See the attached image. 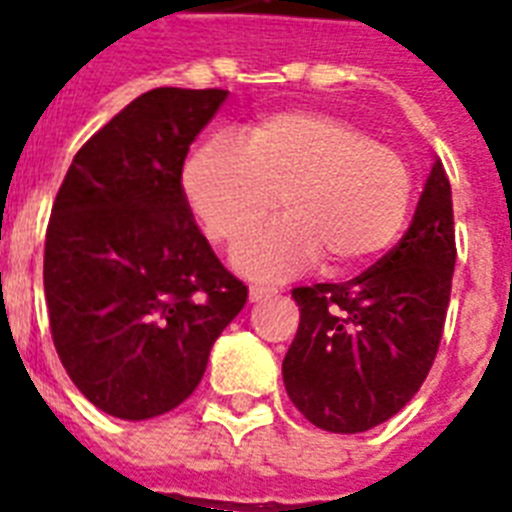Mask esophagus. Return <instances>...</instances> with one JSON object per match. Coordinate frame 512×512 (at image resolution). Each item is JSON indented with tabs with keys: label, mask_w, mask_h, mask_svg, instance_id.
Returning <instances> with one entry per match:
<instances>
[{
	"label": "esophagus",
	"mask_w": 512,
	"mask_h": 512,
	"mask_svg": "<svg viewBox=\"0 0 512 512\" xmlns=\"http://www.w3.org/2000/svg\"><path fill=\"white\" fill-rule=\"evenodd\" d=\"M273 294H276V289H270V286H249V302H263Z\"/></svg>",
	"instance_id": "34e87169"
}]
</instances>
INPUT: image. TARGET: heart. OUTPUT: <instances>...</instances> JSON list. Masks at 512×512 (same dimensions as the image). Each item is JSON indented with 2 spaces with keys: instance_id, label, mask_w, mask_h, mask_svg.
<instances>
[{
  "instance_id": "heart-1",
  "label": "heart",
  "mask_w": 512,
  "mask_h": 512,
  "mask_svg": "<svg viewBox=\"0 0 512 512\" xmlns=\"http://www.w3.org/2000/svg\"><path fill=\"white\" fill-rule=\"evenodd\" d=\"M191 210L213 242L231 244L284 205L289 218L244 239L234 265L255 278H289L326 255L350 268L397 239L413 199L405 157L350 120L278 112L247 141L210 136L184 168Z\"/></svg>"
}]
</instances>
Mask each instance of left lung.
<instances>
[{
	"label": "left lung",
	"instance_id": "1",
	"mask_svg": "<svg viewBox=\"0 0 512 512\" xmlns=\"http://www.w3.org/2000/svg\"><path fill=\"white\" fill-rule=\"evenodd\" d=\"M455 257L450 178L434 160L397 247L352 281L292 292L299 328L281 371L307 421L360 434L413 400L442 342Z\"/></svg>",
	"mask_w": 512,
	"mask_h": 512
}]
</instances>
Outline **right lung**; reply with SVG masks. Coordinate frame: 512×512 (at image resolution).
<instances>
[{
    "mask_svg": "<svg viewBox=\"0 0 512 512\" xmlns=\"http://www.w3.org/2000/svg\"><path fill=\"white\" fill-rule=\"evenodd\" d=\"M223 89L162 86L91 136L62 181L44 244L54 350L102 413L147 421L189 397L247 286L194 223L181 186Z\"/></svg>",
    "mask_w": 512,
    "mask_h": 512,
    "instance_id": "1",
    "label": "right lung"
}]
</instances>
